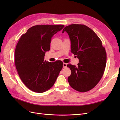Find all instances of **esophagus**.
I'll use <instances>...</instances> for the list:
<instances>
[{
    "mask_svg": "<svg viewBox=\"0 0 120 120\" xmlns=\"http://www.w3.org/2000/svg\"><path fill=\"white\" fill-rule=\"evenodd\" d=\"M67 66V64H66V63H63V68H66Z\"/></svg>",
    "mask_w": 120,
    "mask_h": 120,
    "instance_id": "34e87169",
    "label": "esophagus"
}]
</instances>
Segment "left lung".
<instances>
[{
  "mask_svg": "<svg viewBox=\"0 0 120 120\" xmlns=\"http://www.w3.org/2000/svg\"><path fill=\"white\" fill-rule=\"evenodd\" d=\"M71 42V52L79 60L78 66L68 64L71 75L68 79L72 88L86 92L94 88L102 78L107 54L100 38L83 24H72L65 27Z\"/></svg>",
  "mask_w": 120,
  "mask_h": 120,
  "instance_id": "1",
  "label": "left lung"
}]
</instances>
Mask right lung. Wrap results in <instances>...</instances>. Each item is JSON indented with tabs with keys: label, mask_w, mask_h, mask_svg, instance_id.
Masks as SVG:
<instances>
[{
	"label": "right lung",
	"mask_w": 120,
	"mask_h": 120,
	"mask_svg": "<svg viewBox=\"0 0 120 120\" xmlns=\"http://www.w3.org/2000/svg\"><path fill=\"white\" fill-rule=\"evenodd\" d=\"M64 26L35 25L21 35L17 43L14 53L16 68L21 80L32 91L41 93L51 88L63 68L60 60L51 63L44 59L52 38Z\"/></svg>",
	"instance_id": "obj_1"
}]
</instances>
